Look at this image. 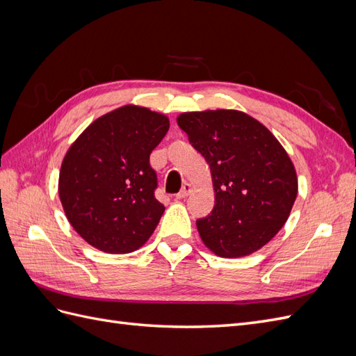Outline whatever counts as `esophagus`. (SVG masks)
I'll list each match as a JSON object with an SVG mask.
<instances>
[{
    "instance_id": "1",
    "label": "esophagus",
    "mask_w": 356,
    "mask_h": 356,
    "mask_svg": "<svg viewBox=\"0 0 356 356\" xmlns=\"http://www.w3.org/2000/svg\"><path fill=\"white\" fill-rule=\"evenodd\" d=\"M191 193V184H188V182H186L184 186H182L181 191L177 195V199H186L188 195Z\"/></svg>"
}]
</instances>
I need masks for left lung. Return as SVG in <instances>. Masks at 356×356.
I'll return each mask as SVG.
<instances>
[{
    "instance_id": "1",
    "label": "left lung",
    "mask_w": 356,
    "mask_h": 356,
    "mask_svg": "<svg viewBox=\"0 0 356 356\" xmlns=\"http://www.w3.org/2000/svg\"><path fill=\"white\" fill-rule=\"evenodd\" d=\"M178 126L211 168L212 212L196 221L220 257L255 252L284 227L297 197L293 161L270 131L234 110L184 113Z\"/></svg>"
}]
</instances>
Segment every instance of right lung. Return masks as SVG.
Listing matches in <instances>:
<instances>
[{
    "mask_svg": "<svg viewBox=\"0 0 356 356\" xmlns=\"http://www.w3.org/2000/svg\"><path fill=\"white\" fill-rule=\"evenodd\" d=\"M168 129L166 115L124 105L96 118L70 147L59 197L74 230L99 251H136L157 227L165 207L154 196L149 154Z\"/></svg>",
    "mask_w": 356,
    "mask_h": 356,
    "instance_id": "right-lung-1",
    "label": "right lung"
}]
</instances>
